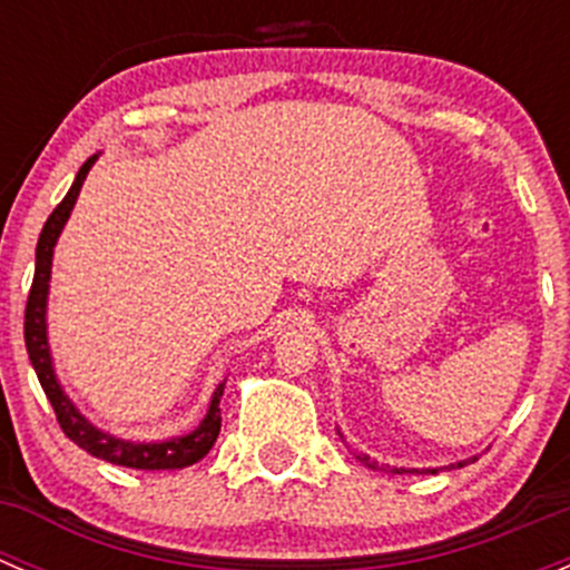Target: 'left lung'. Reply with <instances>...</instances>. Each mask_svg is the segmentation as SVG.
<instances>
[{
    "mask_svg": "<svg viewBox=\"0 0 570 570\" xmlns=\"http://www.w3.org/2000/svg\"><path fill=\"white\" fill-rule=\"evenodd\" d=\"M342 435V433H338ZM344 439V435H342ZM358 461L364 463V465H370V469H381V465H377L375 461H370V455H358ZM476 461V455L474 458H465V461H458V463H450V465H444V469H463V465H469V463H474ZM394 474H435V471L439 469H392Z\"/></svg>",
    "mask_w": 570,
    "mask_h": 570,
    "instance_id": "left-lung-1",
    "label": "left lung"
}]
</instances>
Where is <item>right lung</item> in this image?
I'll use <instances>...</instances> for the list:
<instances>
[{
    "label": "right lung",
    "mask_w": 570,
    "mask_h": 570,
    "mask_svg": "<svg viewBox=\"0 0 570 570\" xmlns=\"http://www.w3.org/2000/svg\"><path fill=\"white\" fill-rule=\"evenodd\" d=\"M96 159H99V154H94V157L79 168L71 189H68L66 198L57 204V209L51 212L43 232H40L38 237L36 278H32V289H30V297H27V312H24L27 353H30L32 370H36L40 386H43L51 407H55L62 433H66L73 444L82 446V450L90 452V455L101 458V461L126 465V469H146V471L187 469V465L198 463L200 458H206V452L215 446L217 435H220V396H223V389H226V381L217 383V389L212 392L209 407H206L204 419H200L195 430H189V433L184 435H174V439H163V441H129L96 428V424L90 422L77 405H73V400L66 394V389H62L60 377H57L55 372V358H51V347H49V325H46L51 258H55L57 239H60L68 217H71L73 204H77L79 198V189H82L85 178H88L90 168L96 165Z\"/></svg>",
    "instance_id": "right-lung-1"
}]
</instances>
